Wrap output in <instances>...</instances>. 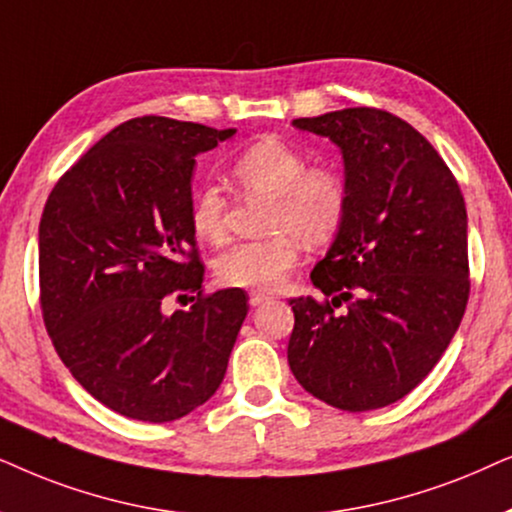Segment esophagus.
Wrapping results in <instances>:
<instances>
[{
	"mask_svg": "<svg viewBox=\"0 0 512 512\" xmlns=\"http://www.w3.org/2000/svg\"><path fill=\"white\" fill-rule=\"evenodd\" d=\"M271 295H267V292L262 290H252L250 292V306H262L264 302H269Z\"/></svg>",
	"mask_w": 512,
	"mask_h": 512,
	"instance_id": "esophagus-1",
	"label": "esophagus"
}]
</instances>
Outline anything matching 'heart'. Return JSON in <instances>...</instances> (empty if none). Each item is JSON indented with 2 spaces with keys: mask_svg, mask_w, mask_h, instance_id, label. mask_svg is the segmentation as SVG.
<instances>
[{
  "mask_svg": "<svg viewBox=\"0 0 512 512\" xmlns=\"http://www.w3.org/2000/svg\"><path fill=\"white\" fill-rule=\"evenodd\" d=\"M231 177L243 194L269 199L260 241L229 245L215 260V276L234 288H276L299 260V238L323 245L337 234L349 206V189L332 166H306V156L281 138H262L231 163ZM227 203L215 185L194 194L189 222L206 243L227 234Z\"/></svg>",
  "mask_w": 512,
  "mask_h": 512,
  "instance_id": "heart-1",
  "label": "heart"
}]
</instances>
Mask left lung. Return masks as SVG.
<instances>
[{"label":"left lung","mask_w":512,"mask_h":512,"mask_svg":"<svg viewBox=\"0 0 512 512\" xmlns=\"http://www.w3.org/2000/svg\"><path fill=\"white\" fill-rule=\"evenodd\" d=\"M292 126L342 149L349 206L311 271L323 299H290V370L337 410H379L417 388L459 330L466 203L431 142L391 112L349 107Z\"/></svg>","instance_id":"8db88e82"}]
</instances>
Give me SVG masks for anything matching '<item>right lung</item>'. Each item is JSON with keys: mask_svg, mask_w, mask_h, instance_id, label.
I'll return each instance as SVG.
<instances>
[{"mask_svg": "<svg viewBox=\"0 0 512 512\" xmlns=\"http://www.w3.org/2000/svg\"><path fill=\"white\" fill-rule=\"evenodd\" d=\"M236 128L138 117L60 177L39 222V302L72 377L109 410L163 424L220 388L248 313L241 288L203 295L189 208L196 154ZM189 312L162 313L170 294Z\"/></svg>", "mask_w": 512, "mask_h": 512, "instance_id": "obj_1", "label": "right lung"}]
</instances>
